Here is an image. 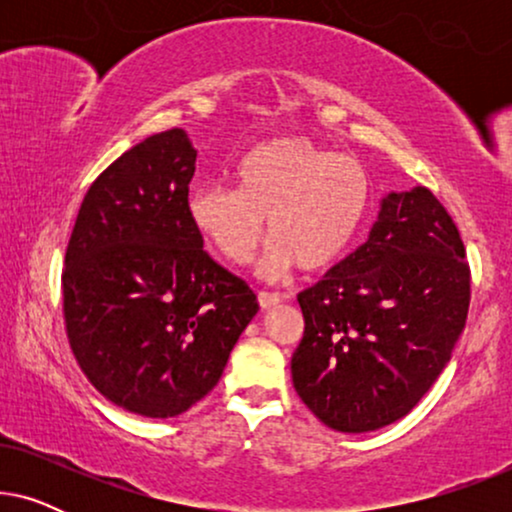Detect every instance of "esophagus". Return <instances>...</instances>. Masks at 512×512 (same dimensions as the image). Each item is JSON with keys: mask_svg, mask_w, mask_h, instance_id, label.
Listing matches in <instances>:
<instances>
[{"mask_svg": "<svg viewBox=\"0 0 512 512\" xmlns=\"http://www.w3.org/2000/svg\"><path fill=\"white\" fill-rule=\"evenodd\" d=\"M279 303H282V296H279V293H270V291L258 293V305H261L263 310H268V307H275Z\"/></svg>", "mask_w": 512, "mask_h": 512, "instance_id": "1", "label": "esophagus"}]
</instances>
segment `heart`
Instances as JSON below:
<instances>
[{
  "label": "heart",
  "mask_w": 512,
  "mask_h": 512,
  "mask_svg": "<svg viewBox=\"0 0 512 512\" xmlns=\"http://www.w3.org/2000/svg\"><path fill=\"white\" fill-rule=\"evenodd\" d=\"M235 191L200 186L188 198L195 230L233 265L254 258L268 219L261 265L279 277L300 265L324 270L349 249L370 209V179L352 158L303 137L256 144L233 170Z\"/></svg>",
  "instance_id": "heart-1"
}]
</instances>
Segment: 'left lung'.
I'll list each match as a JSON object with an SVG mask.
<instances>
[{"mask_svg": "<svg viewBox=\"0 0 512 512\" xmlns=\"http://www.w3.org/2000/svg\"><path fill=\"white\" fill-rule=\"evenodd\" d=\"M429 188L382 198L366 244L298 293L305 333L293 387L326 426L382 429L438 380L466 326L471 270Z\"/></svg>", "mask_w": 512, "mask_h": 512, "instance_id": "obj_1", "label": "left lung"}]
</instances>
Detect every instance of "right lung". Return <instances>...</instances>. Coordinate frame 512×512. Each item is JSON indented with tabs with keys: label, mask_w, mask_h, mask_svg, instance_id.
<instances>
[{
	"label": "right lung",
	"mask_w": 512,
	"mask_h": 512,
	"mask_svg": "<svg viewBox=\"0 0 512 512\" xmlns=\"http://www.w3.org/2000/svg\"><path fill=\"white\" fill-rule=\"evenodd\" d=\"M181 128L146 137L88 188L62 270L67 338L118 408L177 417L221 380L258 300L202 249L188 216L195 174Z\"/></svg>",
	"instance_id": "obj_1"
}]
</instances>
